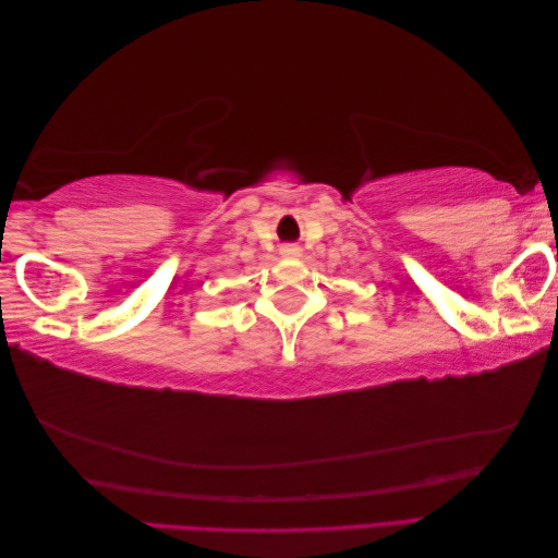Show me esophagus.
I'll return each mask as SVG.
<instances>
[{"label": "esophagus", "mask_w": 558, "mask_h": 558, "mask_svg": "<svg viewBox=\"0 0 558 558\" xmlns=\"http://www.w3.org/2000/svg\"><path fill=\"white\" fill-rule=\"evenodd\" d=\"M279 256L286 258V260H295V258L302 256V248H300L298 244H283V246L279 248Z\"/></svg>", "instance_id": "34e87169"}]
</instances>
